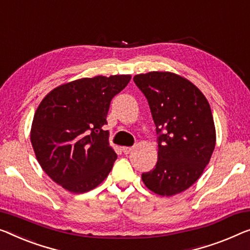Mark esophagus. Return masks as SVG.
<instances>
[{"label": "esophagus", "mask_w": 250, "mask_h": 250, "mask_svg": "<svg viewBox=\"0 0 250 250\" xmlns=\"http://www.w3.org/2000/svg\"><path fill=\"white\" fill-rule=\"evenodd\" d=\"M132 150H133L132 147H122V151H124V154H125V155L130 154Z\"/></svg>", "instance_id": "34e87169"}]
</instances>
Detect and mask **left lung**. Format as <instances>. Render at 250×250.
<instances>
[{"label":"left lung","instance_id":"1","mask_svg":"<svg viewBox=\"0 0 250 250\" xmlns=\"http://www.w3.org/2000/svg\"><path fill=\"white\" fill-rule=\"evenodd\" d=\"M133 82L146 96L158 143L157 164L141 178L162 196L183 192L199 180L214 150L210 104L195 85L176 74L150 72Z\"/></svg>","mask_w":250,"mask_h":250}]
</instances>
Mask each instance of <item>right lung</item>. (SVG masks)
I'll return each instance as SVG.
<instances>
[{"instance_id":"obj_1","label":"right lung","mask_w":250,"mask_h":250,"mask_svg":"<svg viewBox=\"0 0 250 250\" xmlns=\"http://www.w3.org/2000/svg\"><path fill=\"white\" fill-rule=\"evenodd\" d=\"M130 78H81L56 87L39 104L30 139L44 173L65 189L91 191L112 169L118 156L102 126L111 101Z\"/></svg>"}]
</instances>
